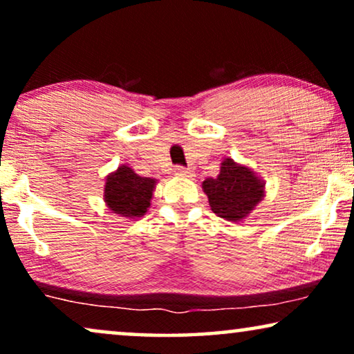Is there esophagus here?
Here are the masks:
<instances>
[{
  "label": "esophagus",
  "mask_w": 354,
  "mask_h": 354,
  "mask_svg": "<svg viewBox=\"0 0 354 354\" xmlns=\"http://www.w3.org/2000/svg\"><path fill=\"white\" fill-rule=\"evenodd\" d=\"M173 171H174V174H176V176H181V178H192V176H194V173H192V169H189V168L176 167L173 169Z\"/></svg>",
  "instance_id": "34e87169"
}]
</instances>
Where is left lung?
<instances>
[{
  "label": "left lung",
  "mask_w": 354,
  "mask_h": 354,
  "mask_svg": "<svg viewBox=\"0 0 354 354\" xmlns=\"http://www.w3.org/2000/svg\"><path fill=\"white\" fill-rule=\"evenodd\" d=\"M265 185L253 168L227 156L222 160L217 176L203 181V191L207 194L214 214L229 222L240 223L265 198Z\"/></svg>",
  "instance_id": "8db88e82"
}]
</instances>
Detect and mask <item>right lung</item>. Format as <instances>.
<instances>
[{
    "mask_svg": "<svg viewBox=\"0 0 354 354\" xmlns=\"http://www.w3.org/2000/svg\"><path fill=\"white\" fill-rule=\"evenodd\" d=\"M156 185L155 178L138 176L131 167L119 165L106 176L102 199L113 214L137 221L149 210Z\"/></svg>",
    "mask_w": 354,
    "mask_h": 354,
    "instance_id": "add662e5",
    "label": "right lung"
}]
</instances>
